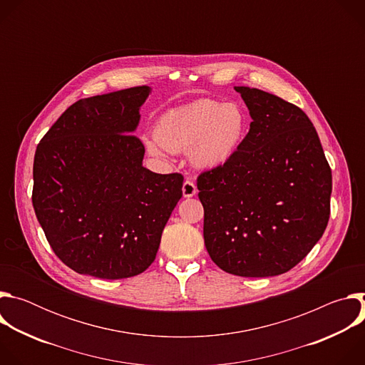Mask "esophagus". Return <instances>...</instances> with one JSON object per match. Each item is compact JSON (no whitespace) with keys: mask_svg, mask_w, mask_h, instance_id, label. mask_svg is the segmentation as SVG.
I'll list each match as a JSON object with an SVG mask.
<instances>
[{"mask_svg":"<svg viewBox=\"0 0 365 365\" xmlns=\"http://www.w3.org/2000/svg\"><path fill=\"white\" fill-rule=\"evenodd\" d=\"M182 192H183V196H185V197H192V196H195V195L197 193V187H196V185H195L192 180L187 179V180L183 182Z\"/></svg>","mask_w":365,"mask_h":365,"instance_id":"1","label":"esophagus"}]
</instances>
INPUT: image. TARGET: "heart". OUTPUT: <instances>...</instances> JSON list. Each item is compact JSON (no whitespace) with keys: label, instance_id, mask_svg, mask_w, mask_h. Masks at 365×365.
Listing matches in <instances>:
<instances>
[{"label":"heart","instance_id":"obj_1","mask_svg":"<svg viewBox=\"0 0 365 365\" xmlns=\"http://www.w3.org/2000/svg\"><path fill=\"white\" fill-rule=\"evenodd\" d=\"M247 118L235 102L200 99L168 113L155 128L157 141L147 148L162 155L163 147L173 153L190 150L195 166L214 169L227 163L245 137Z\"/></svg>","mask_w":365,"mask_h":365}]
</instances>
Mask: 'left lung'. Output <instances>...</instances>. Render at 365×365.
I'll list each match as a JSON object with an SVG mask.
<instances>
[{
  "instance_id": "obj_1",
  "label": "left lung",
  "mask_w": 365,
  "mask_h": 365,
  "mask_svg": "<svg viewBox=\"0 0 365 365\" xmlns=\"http://www.w3.org/2000/svg\"><path fill=\"white\" fill-rule=\"evenodd\" d=\"M235 91L252 121L232 158L197 176L205 247L230 274L277 276L322 237L332 173L314 124L299 107L257 88Z\"/></svg>"
}]
</instances>
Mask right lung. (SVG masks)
<instances>
[{"mask_svg":"<svg viewBox=\"0 0 365 365\" xmlns=\"http://www.w3.org/2000/svg\"><path fill=\"white\" fill-rule=\"evenodd\" d=\"M150 88L79 99L36 148L33 206L55 254L72 270L127 279L154 262L182 197L180 173L143 168L133 134Z\"/></svg>","mask_w":365,"mask_h":365,"instance_id":"1","label":"right lung"}]
</instances>
